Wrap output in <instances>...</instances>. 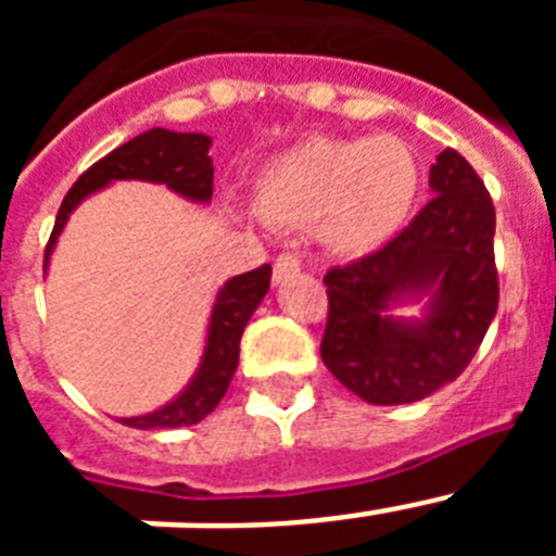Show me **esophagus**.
Masks as SVG:
<instances>
[{
    "mask_svg": "<svg viewBox=\"0 0 556 556\" xmlns=\"http://www.w3.org/2000/svg\"><path fill=\"white\" fill-rule=\"evenodd\" d=\"M298 273H301V258H298L294 253H281L278 258H275V267H273L275 283L289 281V278Z\"/></svg>",
    "mask_w": 556,
    "mask_h": 556,
    "instance_id": "esophagus-1",
    "label": "esophagus"
}]
</instances>
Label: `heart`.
<instances>
[{
  "label": "heart",
  "mask_w": 556,
  "mask_h": 556,
  "mask_svg": "<svg viewBox=\"0 0 556 556\" xmlns=\"http://www.w3.org/2000/svg\"><path fill=\"white\" fill-rule=\"evenodd\" d=\"M420 194V164L395 136L314 139L269 161L253 208L275 228H312L328 250L362 255L404 228Z\"/></svg>",
  "instance_id": "obj_1"
}]
</instances>
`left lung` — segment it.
I'll return each instance as SVG.
<instances>
[{
    "mask_svg": "<svg viewBox=\"0 0 556 556\" xmlns=\"http://www.w3.org/2000/svg\"><path fill=\"white\" fill-rule=\"evenodd\" d=\"M434 198L376 253L326 273L328 370L367 404H415L454 381L498 308L495 208L473 166L443 150L429 172ZM430 294L424 321L390 305Z\"/></svg>",
    "mask_w": 556,
    "mask_h": 556,
    "instance_id": "8db88e82",
    "label": "left lung"
}]
</instances>
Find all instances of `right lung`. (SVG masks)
<instances>
[{
    "label": "right lung",
    "mask_w": 556,
    "mask_h": 556,
    "mask_svg": "<svg viewBox=\"0 0 556 556\" xmlns=\"http://www.w3.org/2000/svg\"><path fill=\"white\" fill-rule=\"evenodd\" d=\"M208 147L211 139L203 132H175L164 130V127H152L127 144L108 152L105 159L97 161L94 166H88L63 198L55 228H52V236L47 242V253H43V269H47L49 255H52V248H55L68 214L91 191L105 189L113 180L164 184L184 198L194 200V203H208L211 194H214V164H211ZM269 275H273V267L262 264L258 269L236 275L219 289L214 312H211L203 362H200L189 387L161 409L139 417H122V424L144 431L178 429V426L200 424L205 415L217 409V404L228 392L236 365H239V339H242L244 326L267 294Z\"/></svg>",
    "instance_id": "1"
}]
</instances>
